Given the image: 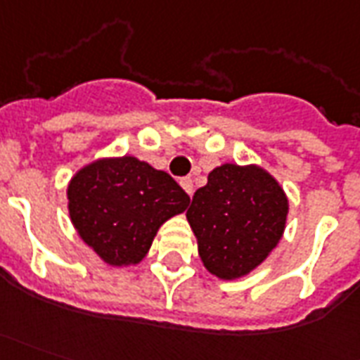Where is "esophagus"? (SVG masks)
I'll list each match as a JSON object with an SVG mask.
<instances>
[{"label":"esophagus","instance_id":"obj_1","mask_svg":"<svg viewBox=\"0 0 360 360\" xmlns=\"http://www.w3.org/2000/svg\"><path fill=\"white\" fill-rule=\"evenodd\" d=\"M179 183H181V187L185 188V193L191 196V194H193V179H191V177H183Z\"/></svg>","mask_w":360,"mask_h":360}]
</instances>
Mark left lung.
<instances>
[{"instance_id": "left-lung-1", "label": "left lung", "mask_w": 360, "mask_h": 360, "mask_svg": "<svg viewBox=\"0 0 360 360\" xmlns=\"http://www.w3.org/2000/svg\"><path fill=\"white\" fill-rule=\"evenodd\" d=\"M288 198L259 166L223 164L193 196L187 219L204 267L223 281L254 271L276 248L286 227Z\"/></svg>"}]
</instances>
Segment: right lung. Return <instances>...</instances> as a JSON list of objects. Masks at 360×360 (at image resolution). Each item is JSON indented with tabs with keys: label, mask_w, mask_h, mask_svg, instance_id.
<instances>
[{
	"label": "right lung",
	"mask_w": 360,
	"mask_h": 360,
	"mask_svg": "<svg viewBox=\"0 0 360 360\" xmlns=\"http://www.w3.org/2000/svg\"><path fill=\"white\" fill-rule=\"evenodd\" d=\"M66 196L82 240L112 267L137 265L158 229L191 204L169 173L135 156L87 164L72 177Z\"/></svg>",
	"instance_id": "add662e5"
}]
</instances>
